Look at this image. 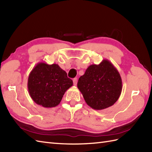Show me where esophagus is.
Masks as SVG:
<instances>
[{"mask_svg":"<svg viewBox=\"0 0 152 152\" xmlns=\"http://www.w3.org/2000/svg\"><path fill=\"white\" fill-rule=\"evenodd\" d=\"M77 82H78V80H77V78H74L73 79V83L74 86L77 85Z\"/></svg>","mask_w":152,"mask_h":152,"instance_id":"34e87169","label":"esophagus"}]
</instances>
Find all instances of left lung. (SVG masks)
I'll return each mask as SVG.
<instances>
[{
	"mask_svg": "<svg viewBox=\"0 0 152 152\" xmlns=\"http://www.w3.org/2000/svg\"><path fill=\"white\" fill-rule=\"evenodd\" d=\"M78 88L87 104L96 110L114 104L120 96L122 80L110 61L103 59L99 64H91L80 76Z\"/></svg>",
	"mask_w": 152,
	"mask_h": 152,
	"instance_id": "obj_1",
	"label": "left lung"
}]
</instances>
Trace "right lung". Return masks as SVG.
<instances>
[{
    "label": "right lung",
    "instance_id": "1",
    "mask_svg": "<svg viewBox=\"0 0 152 152\" xmlns=\"http://www.w3.org/2000/svg\"><path fill=\"white\" fill-rule=\"evenodd\" d=\"M73 85L72 80L57 64L38 63L28 75L27 88L31 99L44 108L59 104L64 93Z\"/></svg>",
    "mask_w": 152,
    "mask_h": 152
}]
</instances>
